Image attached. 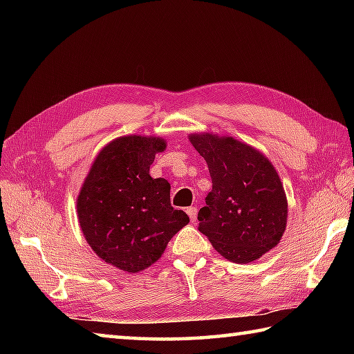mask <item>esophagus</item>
I'll list each match as a JSON object with an SVG mask.
<instances>
[{
	"label": "esophagus",
	"mask_w": 354,
	"mask_h": 354,
	"mask_svg": "<svg viewBox=\"0 0 354 354\" xmlns=\"http://www.w3.org/2000/svg\"><path fill=\"white\" fill-rule=\"evenodd\" d=\"M187 214H189L192 223L196 222V214H198V209H196V207H189V208H187Z\"/></svg>",
	"instance_id": "esophagus-1"
}]
</instances>
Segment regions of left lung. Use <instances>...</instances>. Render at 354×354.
Wrapping results in <instances>:
<instances>
[{
  "mask_svg": "<svg viewBox=\"0 0 354 354\" xmlns=\"http://www.w3.org/2000/svg\"><path fill=\"white\" fill-rule=\"evenodd\" d=\"M213 189L198 213L199 231L222 257L250 263L272 250L288 222V199L277 170L257 149L213 133H192Z\"/></svg>",
  "mask_w": 354,
  "mask_h": 354,
  "instance_id": "8db88e82",
  "label": "left lung"
}]
</instances>
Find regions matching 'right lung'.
Here are the masks:
<instances>
[{
    "mask_svg": "<svg viewBox=\"0 0 354 354\" xmlns=\"http://www.w3.org/2000/svg\"><path fill=\"white\" fill-rule=\"evenodd\" d=\"M160 137L126 135L104 146L77 196L82 232L93 251L126 272H140L161 257L176 232L190 222L170 204V184L150 176Z\"/></svg>",
    "mask_w": 354,
    "mask_h": 354,
    "instance_id": "obj_1",
    "label": "right lung"
}]
</instances>
